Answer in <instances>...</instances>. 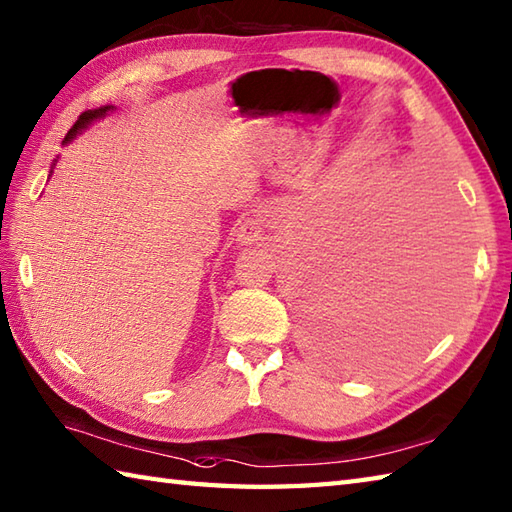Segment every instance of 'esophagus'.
Returning <instances> with one entry per match:
<instances>
[{"label":"esophagus","instance_id":"1","mask_svg":"<svg viewBox=\"0 0 512 512\" xmlns=\"http://www.w3.org/2000/svg\"><path fill=\"white\" fill-rule=\"evenodd\" d=\"M262 239H264V228L259 224V220H244L237 226L235 242L239 246H253L262 242Z\"/></svg>","mask_w":512,"mask_h":512}]
</instances>
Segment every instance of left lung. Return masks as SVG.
Segmentation results:
<instances>
[{"label": "left lung", "mask_w": 512, "mask_h": 512, "mask_svg": "<svg viewBox=\"0 0 512 512\" xmlns=\"http://www.w3.org/2000/svg\"><path fill=\"white\" fill-rule=\"evenodd\" d=\"M389 231L345 222L303 262L310 345L334 367L356 369L422 328L411 255Z\"/></svg>", "instance_id": "left-lung-1"}]
</instances>
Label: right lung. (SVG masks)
Masks as SVG:
<instances>
[{
  "label": "right lung",
  "instance_id": "right-lung-1",
  "mask_svg": "<svg viewBox=\"0 0 512 512\" xmlns=\"http://www.w3.org/2000/svg\"><path fill=\"white\" fill-rule=\"evenodd\" d=\"M116 107L114 105H103V107H96V110H88V112H83L81 116H79V121H76L74 125H72V129L68 132V136L63 138V145H68V143H72V140L79 136L81 132H85V129H88L94 121H101L103 116H107L110 112H114ZM57 162V160H54ZM50 176H52V171H50Z\"/></svg>",
  "mask_w": 512,
  "mask_h": 512
}]
</instances>
